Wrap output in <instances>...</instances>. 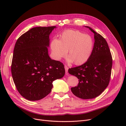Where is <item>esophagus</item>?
I'll use <instances>...</instances> for the list:
<instances>
[{"mask_svg":"<svg viewBox=\"0 0 126 126\" xmlns=\"http://www.w3.org/2000/svg\"><path fill=\"white\" fill-rule=\"evenodd\" d=\"M64 68L65 69V71H66V73L67 74V72H68V67L66 65H65L64 66Z\"/></svg>","mask_w":126,"mask_h":126,"instance_id":"esophagus-1","label":"esophagus"}]
</instances>
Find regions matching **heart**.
I'll list each match as a JSON object with an SVG mask.
<instances>
[{
    "label": "heart",
    "instance_id": "b5f03b06",
    "mask_svg": "<svg viewBox=\"0 0 126 126\" xmlns=\"http://www.w3.org/2000/svg\"><path fill=\"white\" fill-rule=\"evenodd\" d=\"M94 46V39L90 35L78 30H67L62 33L58 41L51 42L50 47L52 56L57 60L64 58L68 51V61L81 65L90 58Z\"/></svg>",
    "mask_w": 126,
    "mask_h": 126
}]
</instances>
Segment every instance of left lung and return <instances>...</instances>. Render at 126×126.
<instances>
[{
	"label": "left lung",
	"mask_w": 126,
	"mask_h": 126,
	"mask_svg": "<svg viewBox=\"0 0 126 126\" xmlns=\"http://www.w3.org/2000/svg\"><path fill=\"white\" fill-rule=\"evenodd\" d=\"M85 27L94 33L93 51L86 62L69 68L68 72L79 79L77 86L71 88L73 94L82 99H91L100 95L108 86L112 58L105 38L89 26Z\"/></svg>",
	"instance_id": "8db88e82"
}]
</instances>
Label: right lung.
Listing matches in <instances>:
<instances>
[{"mask_svg": "<svg viewBox=\"0 0 126 126\" xmlns=\"http://www.w3.org/2000/svg\"><path fill=\"white\" fill-rule=\"evenodd\" d=\"M56 26L35 27L16 42L11 72L16 87L23 97L38 101L51 91L52 82L65 75L64 65L51 60L48 54L49 35Z\"/></svg>", "mask_w": 126, "mask_h": 126, "instance_id": "add662e5", "label": "right lung"}]
</instances>
